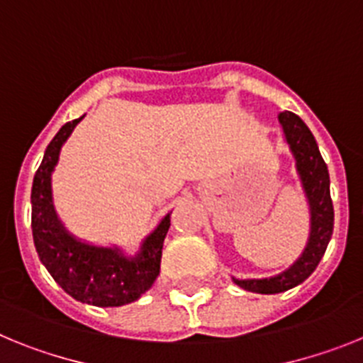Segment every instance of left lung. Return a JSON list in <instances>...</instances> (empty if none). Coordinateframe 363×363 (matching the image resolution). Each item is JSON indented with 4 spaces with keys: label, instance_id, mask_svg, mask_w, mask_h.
Segmentation results:
<instances>
[{
    "label": "left lung",
    "instance_id": "8db88e82",
    "mask_svg": "<svg viewBox=\"0 0 363 363\" xmlns=\"http://www.w3.org/2000/svg\"><path fill=\"white\" fill-rule=\"evenodd\" d=\"M279 122L283 125L286 144L294 153L296 168L307 195L308 208H311V238L307 248L301 257L285 272L264 279H238L232 277L235 285L245 291L257 292V294H277L285 292L292 286L303 283L311 274L316 270L318 263L327 250V245L333 235L334 208L330 201L329 172L325 160L321 159L318 144L314 140L311 129L298 115L291 111L279 113Z\"/></svg>",
    "mask_w": 363,
    "mask_h": 363
}]
</instances>
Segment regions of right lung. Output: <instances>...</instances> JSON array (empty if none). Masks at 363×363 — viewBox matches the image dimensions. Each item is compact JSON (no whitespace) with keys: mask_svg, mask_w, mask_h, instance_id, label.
Segmentation results:
<instances>
[{"mask_svg":"<svg viewBox=\"0 0 363 363\" xmlns=\"http://www.w3.org/2000/svg\"><path fill=\"white\" fill-rule=\"evenodd\" d=\"M82 118L84 116L62 125L47 146L34 175L30 191L34 247L40 261L69 296L96 307H121L150 291L159 276L164 238L168 234L172 213L144 239L135 257H125L118 248L86 245L69 234L52 206L50 173L58 162L60 150Z\"/></svg>","mask_w":363,"mask_h":363,"instance_id":"add662e5","label":"right lung"}]
</instances>
